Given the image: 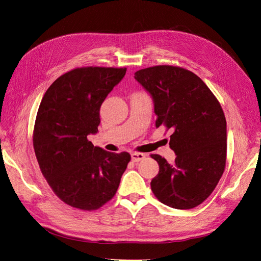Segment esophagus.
<instances>
[{
    "label": "esophagus",
    "instance_id": "1",
    "mask_svg": "<svg viewBox=\"0 0 261 261\" xmlns=\"http://www.w3.org/2000/svg\"><path fill=\"white\" fill-rule=\"evenodd\" d=\"M130 156H132V161L133 162H139V161H141L145 158V154L144 153H140V152H133L132 154H130Z\"/></svg>",
    "mask_w": 261,
    "mask_h": 261
}]
</instances>
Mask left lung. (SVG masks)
Listing matches in <instances>:
<instances>
[{"instance_id":"8db88e82","label":"left lung","mask_w":261,"mask_h":261,"mask_svg":"<svg viewBox=\"0 0 261 261\" xmlns=\"http://www.w3.org/2000/svg\"><path fill=\"white\" fill-rule=\"evenodd\" d=\"M135 80L151 96L155 126L172 129L174 163L159 154L151 189L162 203L192 209L206 200L222 176L226 161V121L219 101L191 70L159 65L137 70Z\"/></svg>"}]
</instances>
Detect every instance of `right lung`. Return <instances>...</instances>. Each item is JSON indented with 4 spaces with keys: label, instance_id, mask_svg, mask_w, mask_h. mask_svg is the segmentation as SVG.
<instances>
[{
    "label": "right lung",
    "instance_id": "1",
    "mask_svg": "<svg viewBox=\"0 0 261 261\" xmlns=\"http://www.w3.org/2000/svg\"><path fill=\"white\" fill-rule=\"evenodd\" d=\"M126 68L82 67L60 76L45 91L34 129V148L44 178L59 198L97 210L115 195L130 161L127 152L94 147L100 107Z\"/></svg>",
    "mask_w": 261,
    "mask_h": 261
}]
</instances>
